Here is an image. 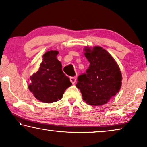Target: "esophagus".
Returning a JSON list of instances; mask_svg holds the SVG:
<instances>
[{
	"mask_svg": "<svg viewBox=\"0 0 147 147\" xmlns=\"http://www.w3.org/2000/svg\"><path fill=\"white\" fill-rule=\"evenodd\" d=\"M76 80H77L76 77H71V78H70V82H71L73 84H74L76 82Z\"/></svg>",
	"mask_w": 147,
	"mask_h": 147,
	"instance_id": "obj_1",
	"label": "esophagus"
}]
</instances>
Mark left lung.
<instances>
[{
    "label": "left lung",
    "instance_id": "1",
    "mask_svg": "<svg viewBox=\"0 0 147 147\" xmlns=\"http://www.w3.org/2000/svg\"><path fill=\"white\" fill-rule=\"evenodd\" d=\"M85 56L90 63L86 74L79 76L76 87L83 100L91 105L107 103L119 92L122 76L117 63L105 49L86 47Z\"/></svg>",
    "mask_w": 147,
    "mask_h": 147
}]
</instances>
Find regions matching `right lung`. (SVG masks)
Segmentation results:
<instances>
[{
  "mask_svg": "<svg viewBox=\"0 0 147 147\" xmlns=\"http://www.w3.org/2000/svg\"><path fill=\"white\" fill-rule=\"evenodd\" d=\"M58 54L56 50L45 53L38 71L30 78V91L44 103H52L61 99L65 89L72 84L62 71L61 63L57 59Z\"/></svg>",
  "mask_w": 147,
  "mask_h": 147,
  "instance_id": "obj_1",
  "label": "right lung"
}]
</instances>
